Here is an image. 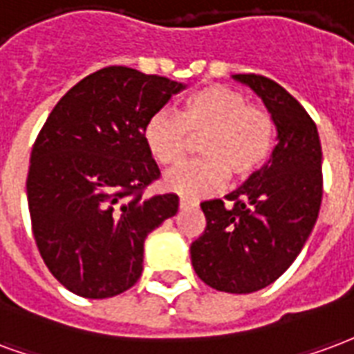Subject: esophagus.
I'll return each mask as SVG.
<instances>
[{"instance_id": "34e87169", "label": "esophagus", "mask_w": 354, "mask_h": 354, "mask_svg": "<svg viewBox=\"0 0 354 354\" xmlns=\"http://www.w3.org/2000/svg\"><path fill=\"white\" fill-rule=\"evenodd\" d=\"M179 205L183 209H187V207H196L198 205V202L196 200H190V198H180L179 200Z\"/></svg>"}]
</instances>
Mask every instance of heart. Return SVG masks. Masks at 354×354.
I'll return each instance as SVG.
<instances>
[{"instance_id":"b5f03b06","label":"heart","mask_w":354,"mask_h":354,"mask_svg":"<svg viewBox=\"0 0 354 354\" xmlns=\"http://www.w3.org/2000/svg\"><path fill=\"white\" fill-rule=\"evenodd\" d=\"M203 136V158L166 175V187L187 198L221 190L232 175L249 179L266 166L275 145V124L266 109L228 84H207L183 102L179 113L162 107L147 118L143 139L162 166H177Z\"/></svg>"}]
</instances>
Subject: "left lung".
Returning <instances> with one entry per match:
<instances>
[{
	"mask_svg": "<svg viewBox=\"0 0 354 354\" xmlns=\"http://www.w3.org/2000/svg\"><path fill=\"white\" fill-rule=\"evenodd\" d=\"M272 113L277 139L259 174L223 200L202 202L205 230L190 245L198 277L221 292L249 294L288 270L313 230L322 200V151L313 118L281 84L234 75Z\"/></svg>",
	"mask_w": 354,
	"mask_h": 354,
	"instance_id": "8db88e82",
	"label": "left lung"
}]
</instances>
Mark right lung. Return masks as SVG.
Returning <instances> with one entry per match:
<instances>
[{
    "instance_id": "obj_1",
    "label": "right lung",
    "mask_w": 354,
    "mask_h": 354,
    "mask_svg": "<svg viewBox=\"0 0 354 354\" xmlns=\"http://www.w3.org/2000/svg\"><path fill=\"white\" fill-rule=\"evenodd\" d=\"M183 88L111 66L77 82L43 124L28 207L46 268L73 294L103 300L136 285L145 237L177 213L175 194H143L160 177L143 126Z\"/></svg>"
}]
</instances>
